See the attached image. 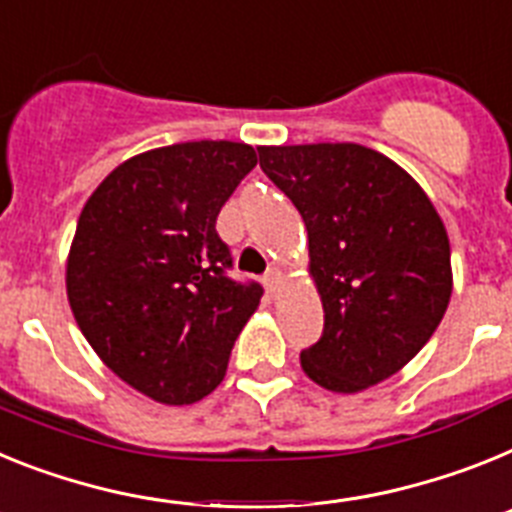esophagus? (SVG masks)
Here are the masks:
<instances>
[{"instance_id": "obj_1", "label": "esophagus", "mask_w": 512, "mask_h": 512, "mask_svg": "<svg viewBox=\"0 0 512 512\" xmlns=\"http://www.w3.org/2000/svg\"><path fill=\"white\" fill-rule=\"evenodd\" d=\"M262 283H265V288H268L270 296H275V293H278V288H281V283H283V273L278 268H270L268 273L262 275Z\"/></svg>"}]
</instances>
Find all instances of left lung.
<instances>
[{"label": "left lung", "mask_w": 512, "mask_h": 512, "mask_svg": "<svg viewBox=\"0 0 512 512\" xmlns=\"http://www.w3.org/2000/svg\"><path fill=\"white\" fill-rule=\"evenodd\" d=\"M260 167L299 208L324 330L301 350L311 381L355 394L420 353L451 299V247L430 198L361 144L257 146Z\"/></svg>", "instance_id": "left-lung-1"}]
</instances>
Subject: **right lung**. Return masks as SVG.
<instances>
[{"instance_id": "right-lung-1", "label": "right lung", "mask_w": 512, "mask_h": 512, "mask_svg": "<svg viewBox=\"0 0 512 512\" xmlns=\"http://www.w3.org/2000/svg\"><path fill=\"white\" fill-rule=\"evenodd\" d=\"M257 164L237 141H188L115 167L84 203L66 262L79 330L128 386L193 404L224 379L260 283L231 281L216 219Z\"/></svg>"}]
</instances>
